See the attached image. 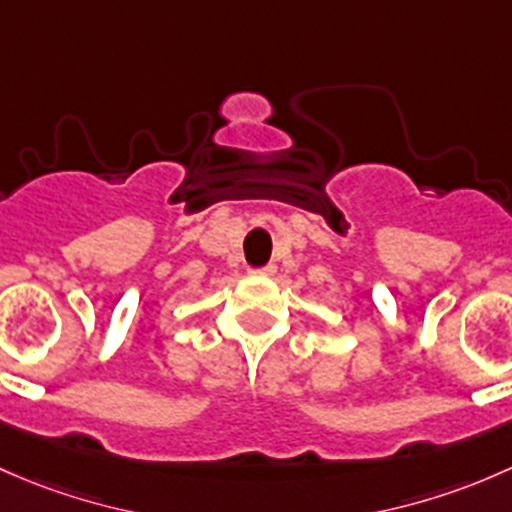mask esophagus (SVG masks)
<instances>
[{
	"instance_id": "34e87169",
	"label": "esophagus",
	"mask_w": 512,
	"mask_h": 512,
	"mask_svg": "<svg viewBox=\"0 0 512 512\" xmlns=\"http://www.w3.org/2000/svg\"><path fill=\"white\" fill-rule=\"evenodd\" d=\"M251 273H256V276H273V273H276V266H273V263H266V266L254 268Z\"/></svg>"
}]
</instances>
